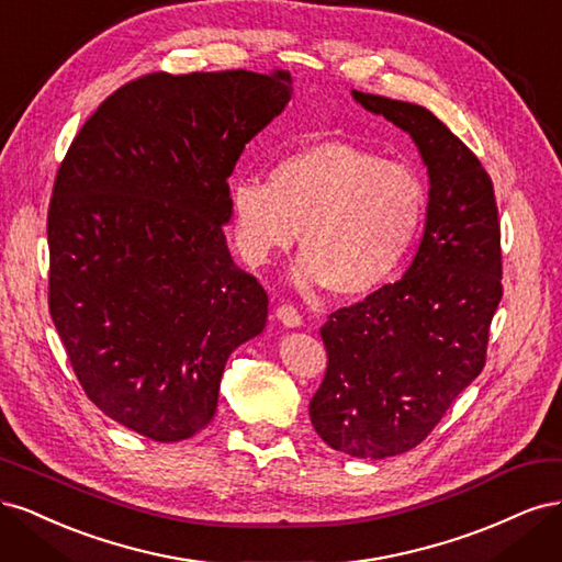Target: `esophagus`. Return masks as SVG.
Returning a JSON list of instances; mask_svg holds the SVG:
<instances>
[{
  "label": "esophagus",
  "instance_id": "esophagus-1",
  "mask_svg": "<svg viewBox=\"0 0 562 562\" xmlns=\"http://www.w3.org/2000/svg\"><path fill=\"white\" fill-rule=\"evenodd\" d=\"M277 316L285 328H300L302 326V314L293 307V304H281V307L277 310Z\"/></svg>",
  "mask_w": 562,
  "mask_h": 562
}]
</instances>
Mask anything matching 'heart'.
I'll list each match as a JSON object with an SVG mask.
<instances>
[{
    "instance_id": "1",
    "label": "heart",
    "mask_w": 562,
    "mask_h": 562,
    "mask_svg": "<svg viewBox=\"0 0 562 562\" xmlns=\"http://www.w3.org/2000/svg\"><path fill=\"white\" fill-rule=\"evenodd\" d=\"M236 244L260 267L297 241L302 291L330 285L363 297L401 269L427 213V187L415 168L366 147L318 140L288 151L262 178L229 187Z\"/></svg>"
}]
</instances>
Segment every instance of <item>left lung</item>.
I'll use <instances>...</instances> for the list:
<instances>
[{"label": "left lung", "mask_w": 562, "mask_h": 562, "mask_svg": "<svg viewBox=\"0 0 562 562\" xmlns=\"http://www.w3.org/2000/svg\"><path fill=\"white\" fill-rule=\"evenodd\" d=\"M411 135L429 173L427 225L403 279L330 314L328 370L310 403L316 434L359 459L403 454L427 438L481 375L502 300L492 180L427 108L351 91Z\"/></svg>", "instance_id": "left-lung-1"}]
</instances>
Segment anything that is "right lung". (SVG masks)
I'll return each instance as SVG.
<instances>
[{"mask_svg":"<svg viewBox=\"0 0 562 562\" xmlns=\"http://www.w3.org/2000/svg\"><path fill=\"white\" fill-rule=\"evenodd\" d=\"M293 95L277 70L145 75L100 105L48 206V312L87 396L157 443L213 419L229 353L267 293L223 225L244 147Z\"/></svg>","mask_w":562,"mask_h":562,"instance_id":"add662e5","label":"right lung"}]
</instances>
